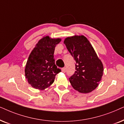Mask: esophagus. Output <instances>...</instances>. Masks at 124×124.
I'll return each instance as SVG.
<instances>
[{
	"label": "esophagus",
	"mask_w": 124,
	"mask_h": 124,
	"mask_svg": "<svg viewBox=\"0 0 124 124\" xmlns=\"http://www.w3.org/2000/svg\"><path fill=\"white\" fill-rule=\"evenodd\" d=\"M62 72H66V67H63V68L62 69Z\"/></svg>",
	"instance_id": "obj_1"
}]
</instances>
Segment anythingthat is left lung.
Segmentation results:
<instances>
[{
    "label": "left lung",
    "instance_id": "left-lung-1",
    "mask_svg": "<svg viewBox=\"0 0 124 124\" xmlns=\"http://www.w3.org/2000/svg\"><path fill=\"white\" fill-rule=\"evenodd\" d=\"M64 44L76 62L75 72L69 78L72 87L81 93L92 91L101 80L104 69L91 44L84 36L67 37Z\"/></svg>",
    "mask_w": 124,
    "mask_h": 124
}]
</instances>
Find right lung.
Returning <instances> with one entry per match:
<instances>
[{"instance_id":"obj_1","label":"right lung","mask_w":124,"mask_h":124,"mask_svg":"<svg viewBox=\"0 0 124 124\" xmlns=\"http://www.w3.org/2000/svg\"><path fill=\"white\" fill-rule=\"evenodd\" d=\"M61 39H52L49 36L39 41L29 56L25 73L29 84L34 88L44 90L52 85L55 75L61 71L55 64V47Z\"/></svg>"}]
</instances>
